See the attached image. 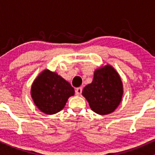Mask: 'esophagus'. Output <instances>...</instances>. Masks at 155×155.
<instances>
[{"label": "esophagus", "instance_id": "1", "mask_svg": "<svg viewBox=\"0 0 155 155\" xmlns=\"http://www.w3.org/2000/svg\"><path fill=\"white\" fill-rule=\"evenodd\" d=\"M81 92H82V88H81V87H78V88H76V90H75L76 95H81Z\"/></svg>", "mask_w": 155, "mask_h": 155}]
</instances>
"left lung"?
Listing matches in <instances>:
<instances>
[{
  "instance_id": "left-lung-1",
  "label": "left lung",
  "mask_w": 155,
  "mask_h": 155,
  "mask_svg": "<svg viewBox=\"0 0 155 155\" xmlns=\"http://www.w3.org/2000/svg\"><path fill=\"white\" fill-rule=\"evenodd\" d=\"M123 95V85L119 74L110 65H106L94 72L91 84L83 89L82 95L90 107L101 115L108 114L120 105Z\"/></svg>"
}]
</instances>
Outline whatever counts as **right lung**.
Wrapping results in <instances>:
<instances>
[{
  "label": "right lung",
  "instance_id": "1",
  "mask_svg": "<svg viewBox=\"0 0 155 155\" xmlns=\"http://www.w3.org/2000/svg\"><path fill=\"white\" fill-rule=\"evenodd\" d=\"M74 92L70 83L48 69L37 76L31 87L33 102L41 111L47 114H54L61 111Z\"/></svg>",
  "mask_w": 155,
  "mask_h": 155
}]
</instances>
